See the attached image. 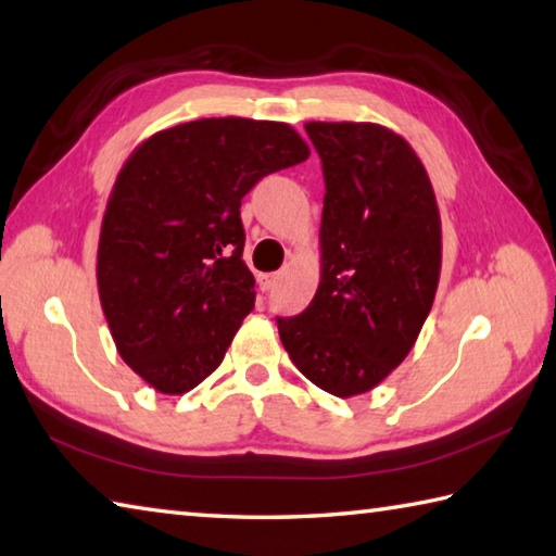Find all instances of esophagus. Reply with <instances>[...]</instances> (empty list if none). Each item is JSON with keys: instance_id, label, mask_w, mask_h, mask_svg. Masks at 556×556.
Masks as SVG:
<instances>
[{"instance_id": "obj_1", "label": "esophagus", "mask_w": 556, "mask_h": 556, "mask_svg": "<svg viewBox=\"0 0 556 556\" xmlns=\"http://www.w3.org/2000/svg\"><path fill=\"white\" fill-rule=\"evenodd\" d=\"M279 281V275H260L257 277V285H260V289L263 291H269L271 287H275Z\"/></svg>"}]
</instances>
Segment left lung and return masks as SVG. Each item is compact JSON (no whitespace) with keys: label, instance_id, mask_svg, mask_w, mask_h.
Listing matches in <instances>:
<instances>
[{"label":"left lung","instance_id":"left-lung-1","mask_svg":"<svg viewBox=\"0 0 556 556\" xmlns=\"http://www.w3.org/2000/svg\"><path fill=\"white\" fill-rule=\"evenodd\" d=\"M323 161V271L277 318L285 350L330 395L368 393L415 346L441 275V219L419 156L374 123H308Z\"/></svg>","mask_w":556,"mask_h":556}]
</instances>
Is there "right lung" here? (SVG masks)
Returning a JSON list of instances; mask_svg holds the SVG:
<instances>
[{
	"instance_id": "obj_1",
	"label": "right lung",
	"mask_w": 556,
	"mask_h": 556,
	"mask_svg": "<svg viewBox=\"0 0 556 556\" xmlns=\"http://www.w3.org/2000/svg\"><path fill=\"white\" fill-rule=\"evenodd\" d=\"M308 154L285 123L204 117L149 137L119 170L98 293L123 362L159 393H188L222 364L255 308L241 200Z\"/></svg>"
}]
</instances>
